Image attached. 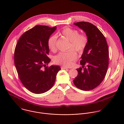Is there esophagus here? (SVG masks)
Here are the masks:
<instances>
[{
    "label": "esophagus",
    "instance_id": "1",
    "mask_svg": "<svg viewBox=\"0 0 124 124\" xmlns=\"http://www.w3.org/2000/svg\"><path fill=\"white\" fill-rule=\"evenodd\" d=\"M68 68L66 67H64V66H62L61 67V69H68Z\"/></svg>",
    "mask_w": 124,
    "mask_h": 124
}]
</instances>
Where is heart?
<instances>
[{
    "label": "heart",
    "mask_w": 124,
    "mask_h": 124,
    "mask_svg": "<svg viewBox=\"0 0 124 124\" xmlns=\"http://www.w3.org/2000/svg\"><path fill=\"white\" fill-rule=\"evenodd\" d=\"M60 36H63L69 41L68 48H72L79 54H82L86 47L88 39L84 34L79 33L77 29H73L68 26L64 27L59 33ZM57 37L56 35H52L47 41L49 49L52 51L56 50ZM78 57L76 52L70 49L66 52H61L55 57L54 61L55 63L68 67L71 66L73 61Z\"/></svg>",
    "instance_id": "heart-1"
}]
</instances>
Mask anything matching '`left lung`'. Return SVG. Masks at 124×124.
I'll return each mask as SVG.
<instances>
[{"label": "left lung", "instance_id": "1", "mask_svg": "<svg viewBox=\"0 0 124 124\" xmlns=\"http://www.w3.org/2000/svg\"><path fill=\"white\" fill-rule=\"evenodd\" d=\"M83 30L88 39L86 47L80 61L81 67L77 69L74 84L83 91L98 87L103 81L108 67L109 50L106 39L100 30L93 24L85 22L74 23Z\"/></svg>", "mask_w": 124, "mask_h": 124}]
</instances>
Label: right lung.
I'll return each instance as SVG.
<instances>
[{
  "label": "right lung",
  "instance_id": "obj_1",
  "mask_svg": "<svg viewBox=\"0 0 124 124\" xmlns=\"http://www.w3.org/2000/svg\"><path fill=\"white\" fill-rule=\"evenodd\" d=\"M56 26L36 25L24 33L16 45L14 61L19 78L27 90L35 94L48 91L54 85L59 66H46L50 61L47 57V41Z\"/></svg>",
  "mask_w": 124,
  "mask_h": 124
}]
</instances>
